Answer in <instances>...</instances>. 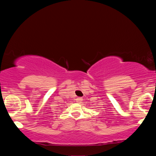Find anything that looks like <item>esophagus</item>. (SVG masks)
<instances>
[{
  "label": "esophagus",
  "instance_id": "obj_1",
  "mask_svg": "<svg viewBox=\"0 0 156 156\" xmlns=\"http://www.w3.org/2000/svg\"><path fill=\"white\" fill-rule=\"evenodd\" d=\"M76 102H78V103H80L82 101H83V98H77L76 99Z\"/></svg>",
  "mask_w": 156,
  "mask_h": 156
}]
</instances>
